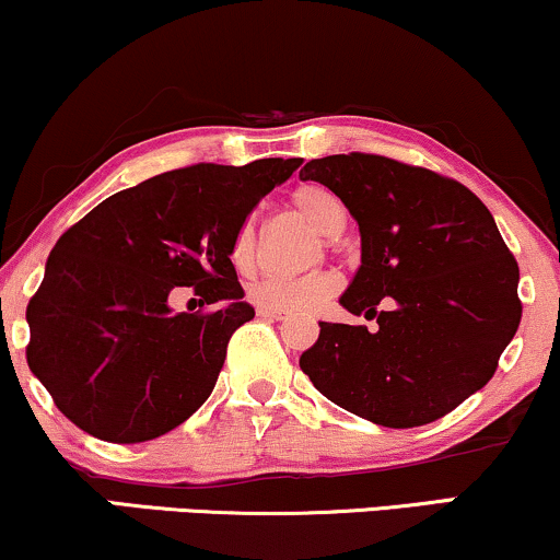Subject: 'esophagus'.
I'll use <instances>...</instances> for the list:
<instances>
[{
	"label": "esophagus",
	"mask_w": 560,
	"mask_h": 560,
	"mask_svg": "<svg viewBox=\"0 0 560 560\" xmlns=\"http://www.w3.org/2000/svg\"><path fill=\"white\" fill-rule=\"evenodd\" d=\"M258 315L260 318H268V320H287L289 313L287 310H276V307H258Z\"/></svg>",
	"instance_id": "esophagus-1"
}]
</instances>
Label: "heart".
Instances as JSON below:
<instances>
[{
	"label": "heart",
	"instance_id": "1",
	"mask_svg": "<svg viewBox=\"0 0 560 560\" xmlns=\"http://www.w3.org/2000/svg\"><path fill=\"white\" fill-rule=\"evenodd\" d=\"M292 208L307 221L320 237H336L345 229V206L331 190L323 185H300L292 192ZM232 260L240 271H247L255 260V219H245L232 240ZM336 292V276L328 271H313L298 279L287 276H266L247 289V298L255 305L302 313V310L318 307Z\"/></svg>",
	"mask_w": 560,
	"mask_h": 560
}]
</instances>
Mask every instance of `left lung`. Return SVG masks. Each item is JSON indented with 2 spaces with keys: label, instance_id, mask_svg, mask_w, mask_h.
I'll return each instance as SVG.
<instances>
[{
  "label": "left lung",
  "instance_id": "obj_1",
  "mask_svg": "<svg viewBox=\"0 0 560 560\" xmlns=\"http://www.w3.org/2000/svg\"><path fill=\"white\" fill-rule=\"evenodd\" d=\"M300 179L326 185L354 215L362 266L339 302L378 318L375 331L320 323L302 373L383 428L448 415L493 378L522 320L518 266L493 215L456 179L373 153L313 159Z\"/></svg>",
  "mask_w": 560,
  "mask_h": 560
}]
</instances>
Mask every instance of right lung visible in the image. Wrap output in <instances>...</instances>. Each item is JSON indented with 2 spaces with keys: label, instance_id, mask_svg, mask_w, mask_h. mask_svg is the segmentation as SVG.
<instances>
[{
  "label": "right lung",
  "instance_id": "add662e5",
  "mask_svg": "<svg viewBox=\"0 0 560 560\" xmlns=\"http://www.w3.org/2000/svg\"><path fill=\"white\" fill-rule=\"evenodd\" d=\"M302 159L195 164L114 192L59 237L25 310L28 368L67 420L109 443L170 433L203 404L253 320L232 240ZM192 285L211 314H172Z\"/></svg>",
  "mask_w": 560,
  "mask_h": 560
}]
</instances>
